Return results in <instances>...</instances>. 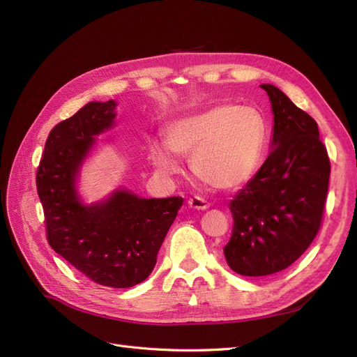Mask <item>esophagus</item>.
Wrapping results in <instances>:
<instances>
[{"mask_svg":"<svg viewBox=\"0 0 357 357\" xmlns=\"http://www.w3.org/2000/svg\"><path fill=\"white\" fill-rule=\"evenodd\" d=\"M189 206L193 208V209H197V211H206L209 208V204L205 201V199L199 197V196H195L192 199H189Z\"/></svg>","mask_w":357,"mask_h":357,"instance_id":"esophagus-1","label":"esophagus"}]
</instances>
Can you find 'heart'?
I'll return each mask as SVG.
<instances>
[{"label": "heart", "mask_w": 357, "mask_h": 357, "mask_svg": "<svg viewBox=\"0 0 357 357\" xmlns=\"http://www.w3.org/2000/svg\"><path fill=\"white\" fill-rule=\"evenodd\" d=\"M266 149V126L250 107L215 105L165 126V145L155 140L149 160L162 177L180 171L178 156L190 155L193 174L218 190H234L258 171Z\"/></svg>", "instance_id": "1"}]
</instances>
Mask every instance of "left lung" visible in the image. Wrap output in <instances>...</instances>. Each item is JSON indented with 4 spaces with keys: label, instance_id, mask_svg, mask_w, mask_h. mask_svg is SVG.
<instances>
[{
    "label": "left lung",
    "instance_id": "obj_1",
    "mask_svg": "<svg viewBox=\"0 0 357 357\" xmlns=\"http://www.w3.org/2000/svg\"><path fill=\"white\" fill-rule=\"evenodd\" d=\"M266 91L274 116L271 152L231 201V238L224 248L234 273L264 277L297 261L315 238L330 180L318 124L274 84Z\"/></svg>",
    "mask_w": 357,
    "mask_h": 357
}]
</instances>
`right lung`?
Masks as SVG:
<instances>
[{"label":"right lung","instance_id":"add662e5","mask_svg":"<svg viewBox=\"0 0 357 357\" xmlns=\"http://www.w3.org/2000/svg\"><path fill=\"white\" fill-rule=\"evenodd\" d=\"M117 102L92 101L51 130L38 168L50 246L93 282L127 289L145 281L183 199H145L116 189L86 204L77 183L98 136L116 124Z\"/></svg>","mask_w":357,"mask_h":357}]
</instances>
